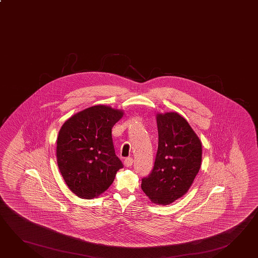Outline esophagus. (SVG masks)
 <instances>
[{"label": "esophagus", "instance_id": "1", "mask_svg": "<svg viewBox=\"0 0 258 258\" xmlns=\"http://www.w3.org/2000/svg\"><path fill=\"white\" fill-rule=\"evenodd\" d=\"M124 166L125 167H131L132 165H133V163H134V159L132 158V157H127L124 159Z\"/></svg>", "mask_w": 258, "mask_h": 258}]
</instances>
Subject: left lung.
<instances>
[{
    "label": "left lung",
    "instance_id": "8db88e82",
    "mask_svg": "<svg viewBox=\"0 0 258 258\" xmlns=\"http://www.w3.org/2000/svg\"><path fill=\"white\" fill-rule=\"evenodd\" d=\"M158 147L151 173L142 178L143 191L152 202L168 205L181 198L202 164V143L177 112L157 114Z\"/></svg>",
    "mask_w": 258,
    "mask_h": 258
}]
</instances>
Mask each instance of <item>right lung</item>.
I'll list each match as a JSON object with an SVG mask.
<instances>
[{"label":"right lung","mask_w":258,"mask_h":258,"mask_svg":"<svg viewBox=\"0 0 258 258\" xmlns=\"http://www.w3.org/2000/svg\"><path fill=\"white\" fill-rule=\"evenodd\" d=\"M123 112L97 105L80 111L61 127L56 158L61 175L71 191L82 199L96 198L123 167L112 143L111 129Z\"/></svg>","instance_id":"obj_1"}]
</instances>
